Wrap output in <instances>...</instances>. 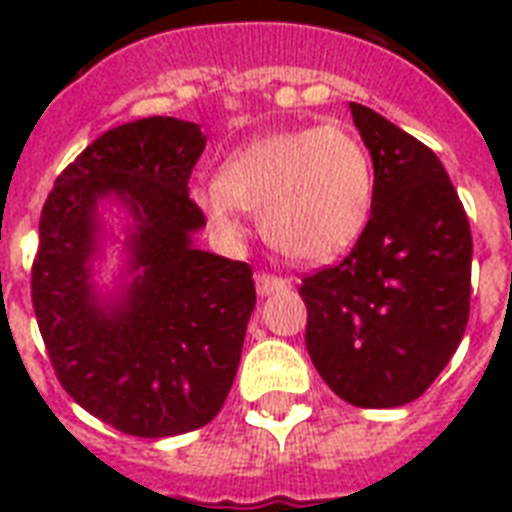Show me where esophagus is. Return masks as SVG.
<instances>
[{
	"label": "esophagus",
	"instance_id": "obj_1",
	"mask_svg": "<svg viewBox=\"0 0 512 512\" xmlns=\"http://www.w3.org/2000/svg\"><path fill=\"white\" fill-rule=\"evenodd\" d=\"M255 287H257V295H279L284 289H289V279H281V276H273V273H257L255 276Z\"/></svg>",
	"mask_w": 512,
	"mask_h": 512
}]
</instances>
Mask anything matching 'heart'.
<instances>
[{
	"mask_svg": "<svg viewBox=\"0 0 512 512\" xmlns=\"http://www.w3.org/2000/svg\"><path fill=\"white\" fill-rule=\"evenodd\" d=\"M372 199V159L337 124L255 138L220 164L215 188L199 193L201 207L223 231H241L236 206L255 212L265 239L303 263L345 252L366 228Z\"/></svg>",
	"mask_w": 512,
	"mask_h": 512,
	"instance_id": "heart-1",
	"label": "heart"
}]
</instances>
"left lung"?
<instances>
[{
	"label": "left lung",
	"instance_id": "8db88e82",
	"mask_svg": "<svg viewBox=\"0 0 512 512\" xmlns=\"http://www.w3.org/2000/svg\"><path fill=\"white\" fill-rule=\"evenodd\" d=\"M374 164L369 223L340 265L305 276V348L342 401L393 409L420 398L460 345L473 239L462 201L428 146L350 103Z\"/></svg>",
	"mask_w": 512,
	"mask_h": 512
}]
</instances>
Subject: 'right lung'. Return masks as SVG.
<instances>
[{
	"label": "right lung",
	"instance_id": "add662e5",
	"mask_svg": "<svg viewBox=\"0 0 512 512\" xmlns=\"http://www.w3.org/2000/svg\"><path fill=\"white\" fill-rule=\"evenodd\" d=\"M204 146L199 124L172 116L119 124L60 172L44 201L36 324L68 396L127 436H180L215 420L255 311L252 268L193 247L207 220L188 177ZM106 200L131 217L111 296L94 284Z\"/></svg>",
	"mask_w": 512,
	"mask_h": 512
}]
</instances>
